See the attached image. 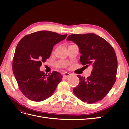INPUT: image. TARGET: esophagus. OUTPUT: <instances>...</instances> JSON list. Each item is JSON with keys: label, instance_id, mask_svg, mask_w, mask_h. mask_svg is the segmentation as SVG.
<instances>
[{"label": "esophagus", "instance_id": "obj_1", "mask_svg": "<svg viewBox=\"0 0 129 129\" xmlns=\"http://www.w3.org/2000/svg\"><path fill=\"white\" fill-rule=\"evenodd\" d=\"M71 76V74L70 73H64V75H63V78H64V79H68V78Z\"/></svg>", "mask_w": 129, "mask_h": 129}]
</instances>
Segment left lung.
Listing matches in <instances>:
<instances>
[{
  "instance_id": "left-lung-1",
  "label": "left lung",
  "mask_w": 129,
  "mask_h": 129,
  "mask_svg": "<svg viewBox=\"0 0 129 129\" xmlns=\"http://www.w3.org/2000/svg\"><path fill=\"white\" fill-rule=\"evenodd\" d=\"M67 40L79 47L81 64L87 67L92 66L91 75L87 79L77 75L80 83L73 89L74 93L83 102H98L110 91L116 80L118 63L114 48L94 33L71 34Z\"/></svg>"
}]
</instances>
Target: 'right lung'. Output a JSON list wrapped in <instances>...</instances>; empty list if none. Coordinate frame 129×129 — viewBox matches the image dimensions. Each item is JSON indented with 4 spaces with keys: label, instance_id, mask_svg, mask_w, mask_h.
Wrapping results in <instances>:
<instances>
[{
    "label": "right lung",
    "instance_id": "right-lung-1",
    "mask_svg": "<svg viewBox=\"0 0 129 129\" xmlns=\"http://www.w3.org/2000/svg\"><path fill=\"white\" fill-rule=\"evenodd\" d=\"M67 36L41 30L27 35L19 42L12 69L19 89L27 99L40 102L55 91L62 75L55 71L47 75L40 71V67L49 57L54 46Z\"/></svg>",
    "mask_w": 129,
    "mask_h": 129
}]
</instances>
